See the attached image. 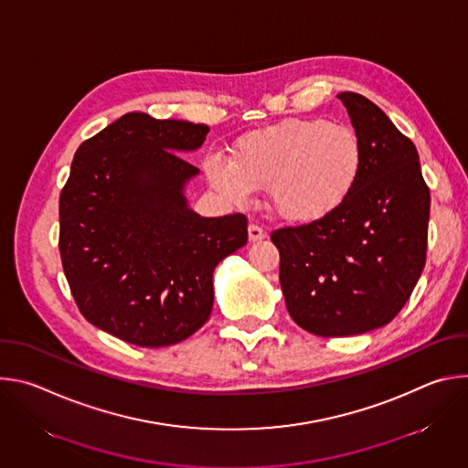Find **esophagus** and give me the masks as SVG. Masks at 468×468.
I'll return each mask as SVG.
<instances>
[{"instance_id": "34e87169", "label": "esophagus", "mask_w": 468, "mask_h": 468, "mask_svg": "<svg viewBox=\"0 0 468 468\" xmlns=\"http://www.w3.org/2000/svg\"><path fill=\"white\" fill-rule=\"evenodd\" d=\"M248 237H250L251 242H255V240H262V239L266 237V233H264V229H262L261 226L250 224V228H248Z\"/></svg>"}]
</instances>
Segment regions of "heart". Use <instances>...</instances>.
Returning <instances> with one entry per match:
<instances>
[{
	"label": "heart",
	"instance_id": "heart-1",
	"mask_svg": "<svg viewBox=\"0 0 468 468\" xmlns=\"http://www.w3.org/2000/svg\"><path fill=\"white\" fill-rule=\"evenodd\" d=\"M363 168L356 131L325 118H289L248 133L231 161H206L209 183L231 202L269 188L272 211L292 224L335 213L354 192Z\"/></svg>",
	"mask_w": 468,
	"mask_h": 468
}]
</instances>
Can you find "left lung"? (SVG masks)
Listing matches in <instances>:
<instances>
[{"label":"left lung","mask_w":468,"mask_h":468,"mask_svg":"<svg viewBox=\"0 0 468 468\" xmlns=\"http://www.w3.org/2000/svg\"><path fill=\"white\" fill-rule=\"evenodd\" d=\"M363 148L346 202L316 222L272 231L292 320L318 337H348L388 324L426 262L430 188L415 144L368 98L337 96Z\"/></svg>","instance_id":"left-lung-1"}]
</instances>
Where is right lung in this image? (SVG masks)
<instances>
[{"label":"right lung","instance_id":"1","mask_svg":"<svg viewBox=\"0 0 468 468\" xmlns=\"http://www.w3.org/2000/svg\"><path fill=\"white\" fill-rule=\"evenodd\" d=\"M206 123L127 112L85 141L58 199V251L81 314L129 345L181 343L213 309L215 266L248 242L240 213L188 209L199 170L181 152L204 144Z\"/></svg>","mask_w":468,"mask_h":468}]
</instances>
